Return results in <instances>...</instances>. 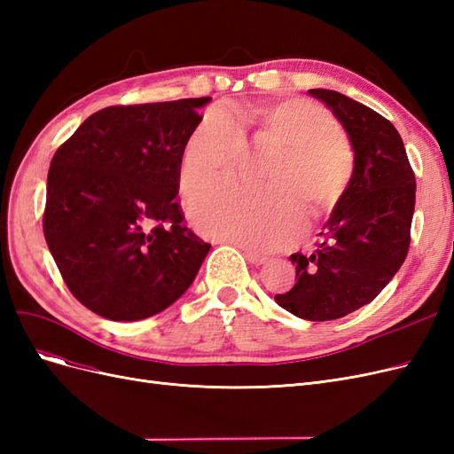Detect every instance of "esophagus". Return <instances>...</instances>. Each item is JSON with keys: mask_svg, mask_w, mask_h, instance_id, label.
Returning a JSON list of instances; mask_svg holds the SVG:
<instances>
[{"mask_svg": "<svg viewBox=\"0 0 454 454\" xmlns=\"http://www.w3.org/2000/svg\"><path fill=\"white\" fill-rule=\"evenodd\" d=\"M244 255H246V259L250 261L252 265H263V263H267L269 261V257L267 255H259V254H255V252H250V250H244Z\"/></svg>", "mask_w": 454, "mask_h": 454, "instance_id": "34e87169", "label": "esophagus"}]
</instances>
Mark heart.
Segmentation results:
<instances>
[{
  "label": "heart",
  "mask_w": 454,
  "mask_h": 454,
  "mask_svg": "<svg viewBox=\"0 0 454 454\" xmlns=\"http://www.w3.org/2000/svg\"><path fill=\"white\" fill-rule=\"evenodd\" d=\"M242 129H252L261 144L277 145L282 159L259 195L237 187L214 191L189 202L193 225L206 237L248 250H277L305 231L303 204L314 215L332 212L342 200L354 170L347 136L325 107L309 100L254 104L229 115L204 114L191 132L180 159L184 195L223 185L237 174L244 151Z\"/></svg>",
  "instance_id": "b5f03b06"
}]
</instances>
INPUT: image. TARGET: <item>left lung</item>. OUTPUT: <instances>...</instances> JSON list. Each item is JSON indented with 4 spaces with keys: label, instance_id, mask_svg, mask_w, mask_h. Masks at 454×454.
Instances as JSON below:
<instances>
[{
    "label": "left lung",
    "instance_id": "1",
    "mask_svg": "<svg viewBox=\"0 0 454 454\" xmlns=\"http://www.w3.org/2000/svg\"><path fill=\"white\" fill-rule=\"evenodd\" d=\"M309 94L345 129L354 170L345 197L318 232V248L290 257L295 286L274 301L297 318L325 322L371 303L403 265L417 184L390 121L337 90Z\"/></svg>",
    "mask_w": 454,
    "mask_h": 454
}]
</instances>
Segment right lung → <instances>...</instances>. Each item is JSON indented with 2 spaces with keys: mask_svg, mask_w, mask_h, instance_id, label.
Masks as SVG:
<instances>
[{
  "mask_svg": "<svg viewBox=\"0 0 454 454\" xmlns=\"http://www.w3.org/2000/svg\"><path fill=\"white\" fill-rule=\"evenodd\" d=\"M210 100L100 109L51 160L45 240L74 297L102 318L159 314L210 252L176 202L184 147Z\"/></svg>",
  "mask_w": 454,
  "mask_h": 454,
  "instance_id": "obj_1",
  "label": "right lung"
}]
</instances>
